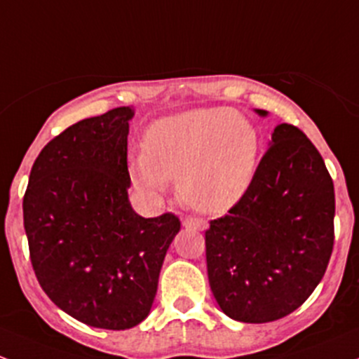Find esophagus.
<instances>
[{"label": "esophagus", "mask_w": 359, "mask_h": 359, "mask_svg": "<svg viewBox=\"0 0 359 359\" xmlns=\"http://www.w3.org/2000/svg\"><path fill=\"white\" fill-rule=\"evenodd\" d=\"M182 225L186 229H194V230H205L208 227V224H206V220H203V218H198V217H187L182 220Z\"/></svg>", "instance_id": "esophagus-1"}]
</instances>
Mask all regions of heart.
<instances>
[{
    "label": "heart",
    "instance_id": "heart-1",
    "mask_svg": "<svg viewBox=\"0 0 359 359\" xmlns=\"http://www.w3.org/2000/svg\"><path fill=\"white\" fill-rule=\"evenodd\" d=\"M259 134L251 120L225 107L196 108L156 120L144 135V153L132 158L137 189L158 198L170 179L186 205L220 213L236 205L258 167Z\"/></svg>",
    "mask_w": 359,
    "mask_h": 359
}]
</instances>
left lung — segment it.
I'll return each mask as SVG.
<instances>
[{
    "label": "left lung",
    "instance_id": "left-lung-1",
    "mask_svg": "<svg viewBox=\"0 0 359 359\" xmlns=\"http://www.w3.org/2000/svg\"><path fill=\"white\" fill-rule=\"evenodd\" d=\"M334 215L322 154L296 126H277L246 194L205 232L210 287L222 311L266 323L299 308L325 275Z\"/></svg>",
    "mask_w": 359,
    "mask_h": 359
}]
</instances>
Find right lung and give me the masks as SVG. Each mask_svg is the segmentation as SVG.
<instances>
[{
    "instance_id": "right-lung-1",
    "label": "right lung",
    "mask_w": 359,
    "mask_h": 359,
    "mask_svg": "<svg viewBox=\"0 0 359 359\" xmlns=\"http://www.w3.org/2000/svg\"><path fill=\"white\" fill-rule=\"evenodd\" d=\"M134 111L113 108L53 137L24 194L29 255L48 297L86 325L126 330L149 315L177 215L142 218L129 203Z\"/></svg>"
}]
</instances>
